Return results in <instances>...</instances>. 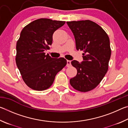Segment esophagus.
<instances>
[{
    "instance_id": "1",
    "label": "esophagus",
    "mask_w": 128,
    "mask_h": 128,
    "mask_svg": "<svg viewBox=\"0 0 128 128\" xmlns=\"http://www.w3.org/2000/svg\"><path fill=\"white\" fill-rule=\"evenodd\" d=\"M67 64H66V66L68 67H69L71 66V61L70 60H67Z\"/></svg>"
}]
</instances>
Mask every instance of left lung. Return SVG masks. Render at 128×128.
Wrapping results in <instances>:
<instances>
[{
  "label": "left lung",
  "instance_id": "left-lung-1",
  "mask_svg": "<svg viewBox=\"0 0 128 128\" xmlns=\"http://www.w3.org/2000/svg\"><path fill=\"white\" fill-rule=\"evenodd\" d=\"M74 36L77 50L83 51V61L71 62L77 70L70 80L71 86L78 91L94 89L104 77L111 55L110 39L102 28L90 20L68 21Z\"/></svg>",
  "mask_w": 128,
  "mask_h": 128
}]
</instances>
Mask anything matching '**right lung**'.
Segmentation results:
<instances>
[{"label":"right lung","mask_w":128,"mask_h":128,"mask_svg":"<svg viewBox=\"0 0 128 128\" xmlns=\"http://www.w3.org/2000/svg\"><path fill=\"white\" fill-rule=\"evenodd\" d=\"M66 21L40 18L23 28L16 44V62L24 81L32 89L42 91L52 85L57 73L66 66L64 58H52L49 50L52 35Z\"/></svg>","instance_id":"right-lung-1"}]
</instances>
